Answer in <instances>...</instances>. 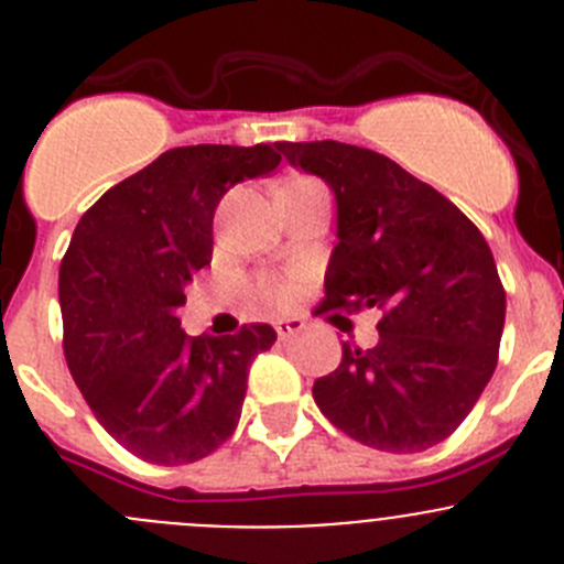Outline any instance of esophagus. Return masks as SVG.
<instances>
[{
  "mask_svg": "<svg viewBox=\"0 0 564 564\" xmlns=\"http://www.w3.org/2000/svg\"><path fill=\"white\" fill-rule=\"evenodd\" d=\"M304 329V322H299V318H285V322H276V335L279 340H288L293 338V335H299Z\"/></svg>",
  "mask_w": 564,
  "mask_h": 564,
  "instance_id": "obj_1",
  "label": "esophagus"
}]
</instances>
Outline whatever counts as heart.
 Masks as SVG:
<instances>
[{
    "label": "heart",
    "instance_id": "heart-1",
    "mask_svg": "<svg viewBox=\"0 0 564 564\" xmlns=\"http://www.w3.org/2000/svg\"><path fill=\"white\" fill-rule=\"evenodd\" d=\"M262 293H265L271 302H285L288 299V288H282V285H265L262 288Z\"/></svg>",
    "mask_w": 564,
    "mask_h": 564
}]
</instances>
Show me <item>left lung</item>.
<instances>
[{"label": "left lung", "instance_id": "8db88e82", "mask_svg": "<svg viewBox=\"0 0 564 564\" xmlns=\"http://www.w3.org/2000/svg\"><path fill=\"white\" fill-rule=\"evenodd\" d=\"M276 148L335 195L322 310L383 313L380 340H344L313 400L355 442L427 451L462 425L498 366L506 293L492 251L456 204L383 153L333 139Z\"/></svg>", "mask_w": 564, "mask_h": 564}]
</instances>
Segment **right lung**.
<instances>
[{
  "label": "right lung",
  "mask_w": 564,
  "mask_h": 564,
  "mask_svg": "<svg viewBox=\"0 0 564 564\" xmlns=\"http://www.w3.org/2000/svg\"><path fill=\"white\" fill-rule=\"evenodd\" d=\"M276 144H189L108 189L61 262L64 352L97 422L142 462L193 464L235 433L248 366L271 324L237 335L181 329L193 273L212 260L215 206L279 167Z\"/></svg>",
  "instance_id": "1"
}]
</instances>
